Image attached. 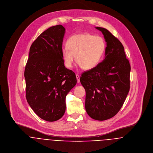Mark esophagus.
Masks as SVG:
<instances>
[{"mask_svg": "<svg viewBox=\"0 0 153 153\" xmlns=\"http://www.w3.org/2000/svg\"><path fill=\"white\" fill-rule=\"evenodd\" d=\"M76 78H77V82L79 83V82H80V76H79V75L76 74Z\"/></svg>", "mask_w": 153, "mask_h": 153, "instance_id": "1", "label": "esophagus"}]
</instances>
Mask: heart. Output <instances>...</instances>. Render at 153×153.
<instances>
[{
    "label": "heart",
    "instance_id": "heart-1",
    "mask_svg": "<svg viewBox=\"0 0 153 153\" xmlns=\"http://www.w3.org/2000/svg\"><path fill=\"white\" fill-rule=\"evenodd\" d=\"M67 48L62 49L65 66L73 67L74 56L76 62L85 70L95 67L101 60L105 49V43L100 36L83 33L71 36L67 42Z\"/></svg>",
    "mask_w": 153,
    "mask_h": 153
}]
</instances>
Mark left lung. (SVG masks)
I'll return each instance as SVG.
<instances>
[{"instance_id": "left-lung-1", "label": "left lung", "mask_w": 153, "mask_h": 153, "mask_svg": "<svg viewBox=\"0 0 153 153\" xmlns=\"http://www.w3.org/2000/svg\"><path fill=\"white\" fill-rule=\"evenodd\" d=\"M95 28L107 43L105 58L83 73L80 80L86 91L88 114L102 121L114 117L123 106L130 89L131 65L119 39L104 28Z\"/></svg>"}]
</instances>
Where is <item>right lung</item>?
I'll return each mask as SVG.
<instances>
[{"label":"right lung","mask_w":153,"mask_h":153,"mask_svg":"<svg viewBox=\"0 0 153 153\" xmlns=\"http://www.w3.org/2000/svg\"><path fill=\"white\" fill-rule=\"evenodd\" d=\"M65 29L49 27L32 43L24 77L27 101L42 119L55 122L65 111V98L75 86V73L64 66L62 46Z\"/></svg>","instance_id":"right-lung-1"}]
</instances>
